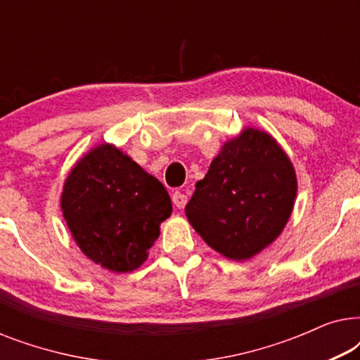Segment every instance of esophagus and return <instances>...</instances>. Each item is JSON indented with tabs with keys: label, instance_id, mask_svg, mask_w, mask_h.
Returning a JSON list of instances; mask_svg holds the SVG:
<instances>
[{
	"label": "esophagus",
	"instance_id": "obj_1",
	"mask_svg": "<svg viewBox=\"0 0 360 360\" xmlns=\"http://www.w3.org/2000/svg\"><path fill=\"white\" fill-rule=\"evenodd\" d=\"M172 201H174V205L176 206V208H185L186 201H188V198H186V195L181 193V191H175L174 195H172Z\"/></svg>",
	"mask_w": 360,
	"mask_h": 360
}]
</instances>
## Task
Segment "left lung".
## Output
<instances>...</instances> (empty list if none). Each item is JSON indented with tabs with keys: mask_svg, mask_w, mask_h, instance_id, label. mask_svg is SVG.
Returning a JSON list of instances; mask_svg holds the SVG:
<instances>
[{
	"mask_svg": "<svg viewBox=\"0 0 360 360\" xmlns=\"http://www.w3.org/2000/svg\"><path fill=\"white\" fill-rule=\"evenodd\" d=\"M295 196L297 175L288 155L269 132L245 127L196 181L185 213L211 249L248 260L278 238Z\"/></svg>",
	"mask_w": 360,
	"mask_h": 360,
	"instance_id": "8db88e82",
	"label": "left lung"
}]
</instances>
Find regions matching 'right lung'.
<instances>
[{"label":"right lung","instance_id":"right-lung-1","mask_svg":"<svg viewBox=\"0 0 360 360\" xmlns=\"http://www.w3.org/2000/svg\"><path fill=\"white\" fill-rule=\"evenodd\" d=\"M60 208L82 252L111 272L142 265L172 214L165 186L112 144L91 149L63 185Z\"/></svg>","mask_w":360,"mask_h":360}]
</instances>
